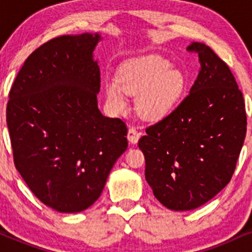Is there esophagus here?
I'll list each match as a JSON object with an SVG mask.
<instances>
[{"mask_svg": "<svg viewBox=\"0 0 252 252\" xmlns=\"http://www.w3.org/2000/svg\"><path fill=\"white\" fill-rule=\"evenodd\" d=\"M141 137V132L137 131L135 128H129L128 130V141L131 144H136Z\"/></svg>", "mask_w": 252, "mask_h": 252, "instance_id": "esophagus-1", "label": "esophagus"}]
</instances>
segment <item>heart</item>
Returning a JSON list of instances; mask_svg holds the SVG:
<instances>
[{
    "label": "heart",
    "mask_w": 252,
    "mask_h": 252,
    "mask_svg": "<svg viewBox=\"0 0 252 252\" xmlns=\"http://www.w3.org/2000/svg\"><path fill=\"white\" fill-rule=\"evenodd\" d=\"M158 54L137 57L126 62L118 72L117 82L106 84L105 94L116 111L126 106V94L137 97V111L149 121L160 120L174 108L185 89V77Z\"/></svg>",
    "instance_id": "1"
}]
</instances>
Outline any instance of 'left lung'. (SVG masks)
Returning a JSON list of instances; mask_svg holds the SVG:
<instances>
[{
	"label": "left lung",
	"instance_id": "8db88e82",
	"mask_svg": "<svg viewBox=\"0 0 252 252\" xmlns=\"http://www.w3.org/2000/svg\"><path fill=\"white\" fill-rule=\"evenodd\" d=\"M187 51L200 62L189 94L138 141L146 180L173 211L196 209L226 186L247 132L244 98L228 66L205 43Z\"/></svg>",
	"mask_w": 252,
	"mask_h": 252
}]
</instances>
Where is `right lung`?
Returning a JSON list of instances; mask_svg holds the SVG:
<instances>
[{
    "instance_id": "obj_1",
    "label": "right lung",
    "mask_w": 252,
    "mask_h": 252,
    "mask_svg": "<svg viewBox=\"0 0 252 252\" xmlns=\"http://www.w3.org/2000/svg\"><path fill=\"white\" fill-rule=\"evenodd\" d=\"M98 33L54 37L26 59L9 92L14 163L34 195L58 212L86 210L128 148L126 126L98 109Z\"/></svg>"
}]
</instances>
